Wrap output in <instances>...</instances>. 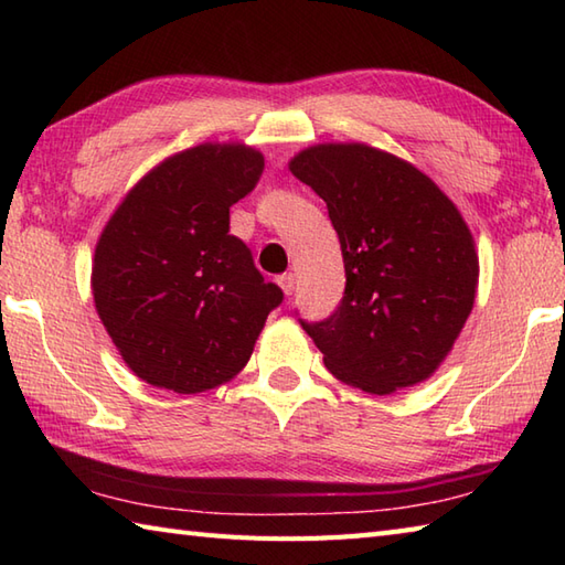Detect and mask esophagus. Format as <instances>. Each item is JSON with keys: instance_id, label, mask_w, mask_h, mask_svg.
<instances>
[{"instance_id": "esophagus-1", "label": "esophagus", "mask_w": 565, "mask_h": 565, "mask_svg": "<svg viewBox=\"0 0 565 565\" xmlns=\"http://www.w3.org/2000/svg\"><path fill=\"white\" fill-rule=\"evenodd\" d=\"M276 284L281 286V291H284L286 296H291V294L296 291V276H294V274H281L279 279H276Z\"/></svg>"}]
</instances>
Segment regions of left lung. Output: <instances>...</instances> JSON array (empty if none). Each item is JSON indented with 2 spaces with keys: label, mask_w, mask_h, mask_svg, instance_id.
Returning <instances> with one entry per match:
<instances>
[{
  "label": "left lung",
  "mask_w": 565,
  "mask_h": 565,
  "mask_svg": "<svg viewBox=\"0 0 565 565\" xmlns=\"http://www.w3.org/2000/svg\"><path fill=\"white\" fill-rule=\"evenodd\" d=\"M289 170L328 203L344 259V296L301 320L332 376L374 395L429 379L471 316L473 235L449 196L391 152L364 142L301 150Z\"/></svg>",
  "instance_id": "obj_1"
}]
</instances>
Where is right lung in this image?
I'll return each mask as SVG.
<instances>
[{"label": "right lung", "mask_w": 565, "mask_h": 565, "mask_svg": "<svg viewBox=\"0 0 565 565\" xmlns=\"http://www.w3.org/2000/svg\"><path fill=\"white\" fill-rule=\"evenodd\" d=\"M262 152L203 142L128 191L94 249L92 294L124 362L150 386L201 393L237 376L284 291L231 235Z\"/></svg>", "instance_id": "obj_1"}]
</instances>
